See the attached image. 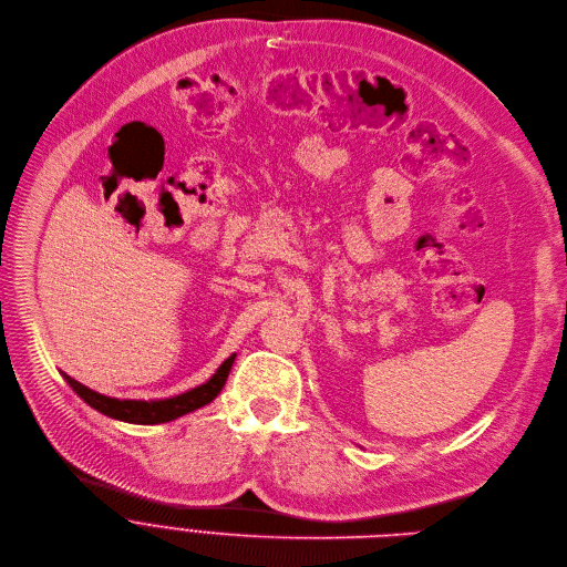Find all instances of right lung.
Wrapping results in <instances>:
<instances>
[{
    "mask_svg": "<svg viewBox=\"0 0 567 567\" xmlns=\"http://www.w3.org/2000/svg\"><path fill=\"white\" fill-rule=\"evenodd\" d=\"M233 362H235V354H230L226 359V362L217 369V373L208 382L187 391V393L167 398V400H117V398L101 395V393L83 386L68 373H63V378L76 391V395L81 400H85L92 409L101 411V414H106L109 419H117V421L135 423V425H158V423H169L174 419H181V416L189 414V411L213 402L219 395V391L224 389L228 373L233 369Z\"/></svg>",
    "mask_w": 567,
    "mask_h": 567,
    "instance_id": "add662e5",
    "label": "right lung"
}]
</instances>
